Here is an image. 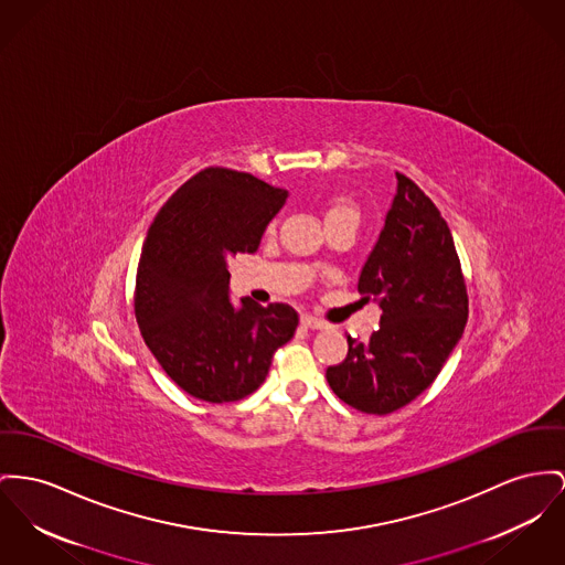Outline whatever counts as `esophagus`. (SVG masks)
I'll use <instances>...</instances> for the list:
<instances>
[{"label":"esophagus","instance_id":"34e87169","mask_svg":"<svg viewBox=\"0 0 565 565\" xmlns=\"http://www.w3.org/2000/svg\"><path fill=\"white\" fill-rule=\"evenodd\" d=\"M301 326L310 328V330H328L330 328V323H326L312 315H301Z\"/></svg>","mask_w":565,"mask_h":565}]
</instances>
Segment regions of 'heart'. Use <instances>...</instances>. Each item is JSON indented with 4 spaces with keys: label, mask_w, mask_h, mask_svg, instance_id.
<instances>
[{
    "label": "heart",
    "mask_w": 565,
    "mask_h": 565,
    "mask_svg": "<svg viewBox=\"0 0 565 565\" xmlns=\"http://www.w3.org/2000/svg\"><path fill=\"white\" fill-rule=\"evenodd\" d=\"M340 216H355L358 218L360 212H358V207L349 199L334 196V199H330L326 203V223L332 221V218H340Z\"/></svg>",
    "instance_id": "obj_1"
}]
</instances>
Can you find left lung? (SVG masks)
Returning a JSON list of instances; mask_svg holds the SVG:
<instances>
[{
	"label": "left lung",
	"mask_w": 565,
	"mask_h": 565,
	"mask_svg": "<svg viewBox=\"0 0 565 565\" xmlns=\"http://www.w3.org/2000/svg\"><path fill=\"white\" fill-rule=\"evenodd\" d=\"M398 189L358 282L381 308L366 342L326 371L342 403L385 415L409 405L441 373L469 315L467 285L450 226L424 190L396 171Z\"/></svg>",
	"instance_id": "1"
}]
</instances>
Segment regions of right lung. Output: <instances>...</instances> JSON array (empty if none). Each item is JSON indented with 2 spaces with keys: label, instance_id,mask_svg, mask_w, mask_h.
Listing matches in <instances>:
<instances>
[{
  "label": "right lung",
  "instance_id": "add662e5",
  "mask_svg": "<svg viewBox=\"0 0 565 565\" xmlns=\"http://www.w3.org/2000/svg\"><path fill=\"white\" fill-rule=\"evenodd\" d=\"M287 192L226 167H207L158 210L143 242L135 317L162 371L190 396L233 403L267 376L300 323L289 303L228 301L226 259L255 253Z\"/></svg>",
  "mask_w": 565,
  "mask_h": 565
}]
</instances>
